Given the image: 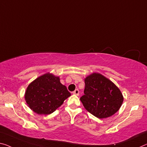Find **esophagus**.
I'll use <instances>...</instances> for the list:
<instances>
[{
	"mask_svg": "<svg viewBox=\"0 0 147 147\" xmlns=\"http://www.w3.org/2000/svg\"><path fill=\"white\" fill-rule=\"evenodd\" d=\"M73 94L76 95H79V90L78 89H76L74 91V92H73Z\"/></svg>",
	"mask_w": 147,
	"mask_h": 147,
	"instance_id": "34e87169",
	"label": "esophagus"
}]
</instances>
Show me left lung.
Segmentation results:
<instances>
[{
    "instance_id": "1",
    "label": "left lung",
    "mask_w": 147,
    "mask_h": 147,
    "mask_svg": "<svg viewBox=\"0 0 147 147\" xmlns=\"http://www.w3.org/2000/svg\"><path fill=\"white\" fill-rule=\"evenodd\" d=\"M84 82V95L80 97V101L89 113L102 119L110 117L119 110L124 97L112 81L94 73L88 76Z\"/></svg>"
}]
</instances>
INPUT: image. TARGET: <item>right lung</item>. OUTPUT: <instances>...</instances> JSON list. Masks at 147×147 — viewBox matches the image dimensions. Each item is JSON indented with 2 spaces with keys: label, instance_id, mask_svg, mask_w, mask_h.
Masks as SVG:
<instances>
[{
  "label": "right lung",
  "instance_id": "add662e5",
  "mask_svg": "<svg viewBox=\"0 0 147 147\" xmlns=\"http://www.w3.org/2000/svg\"><path fill=\"white\" fill-rule=\"evenodd\" d=\"M71 96L66 86L60 82L59 76L46 73L28 86L25 99L31 110L38 115H50Z\"/></svg>",
  "mask_w": 147,
  "mask_h": 147
}]
</instances>
